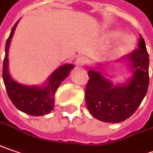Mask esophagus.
I'll use <instances>...</instances> for the list:
<instances>
[{"mask_svg": "<svg viewBox=\"0 0 153 153\" xmlns=\"http://www.w3.org/2000/svg\"><path fill=\"white\" fill-rule=\"evenodd\" d=\"M75 64H76V65L77 67H82V66H84V65L87 64V59L84 57H77V58L76 59Z\"/></svg>", "mask_w": 153, "mask_h": 153, "instance_id": "esophagus-1", "label": "esophagus"}]
</instances>
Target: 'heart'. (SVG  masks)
<instances>
[{
	"instance_id": "heart-1",
	"label": "heart",
	"mask_w": 153,
	"mask_h": 153,
	"mask_svg": "<svg viewBox=\"0 0 153 153\" xmlns=\"http://www.w3.org/2000/svg\"><path fill=\"white\" fill-rule=\"evenodd\" d=\"M120 32H114L112 33V36L113 37H118V36H120ZM134 41L135 40H134V38L133 36H131V35L124 36L120 42V50L126 51L131 49L134 45Z\"/></svg>"
}]
</instances>
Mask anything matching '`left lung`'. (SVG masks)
Masks as SVG:
<instances>
[{"label": "left lung", "instance_id": "left-lung-1", "mask_svg": "<svg viewBox=\"0 0 153 153\" xmlns=\"http://www.w3.org/2000/svg\"><path fill=\"white\" fill-rule=\"evenodd\" d=\"M125 60L126 58L123 57ZM134 76L126 85L114 86L101 72L88 71L85 102L89 113L104 122L117 123L129 118L140 105L149 86V55L140 34L138 48L126 56Z\"/></svg>", "mask_w": 153, "mask_h": 153}]
</instances>
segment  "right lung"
I'll list each match as a JSON object with an SVG mask.
<instances>
[{
	"label": "right lung",
	"instance_id": "add662e5",
	"mask_svg": "<svg viewBox=\"0 0 153 153\" xmlns=\"http://www.w3.org/2000/svg\"><path fill=\"white\" fill-rule=\"evenodd\" d=\"M19 21V20H18ZM18 21L12 28L10 35L6 42L5 57L3 60L2 77L6 87L7 93L13 104L23 113L40 116L49 114L54 108V96L56 90L60 83L68 76L71 70L74 68L73 65H65L51 74L48 83L44 88L39 87H27L17 83L10 76L8 73V47L10 45L12 36L13 34L15 27Z\"/></svg>",
	"mask_w": 153,
	"mask_h": 153
}]
</instances>
